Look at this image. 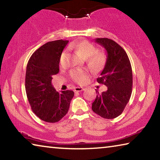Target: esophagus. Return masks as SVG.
<instances>
[{
    "instance_id": "1",
    "label": "esophagus",
    "mask_w": 160,
    "mask_h": 160,
    "mask_svg": "<svg viewBox=\"0 0 160 160\" xmlns=\"http://www.w3.org/2000/svg\"><path fill=\"white\" fill-rule=\"evenodd\" d=\"M74 90H75V92H81V91L85 90V88H80V87H77V88H75Z\"/></svg>"
}]
</instances>
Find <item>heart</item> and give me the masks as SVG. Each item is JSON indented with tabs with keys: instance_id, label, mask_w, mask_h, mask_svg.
I'll list each match as a JSON object with an SVG mask.
<instances>
[{
	"instance_id": "heart-1",
	"label": "heart",
	"mask_w": 160,
	"mask_h": 160,
	"mask_svg": "<svg viewBox=\"0 0 160 160\" xmlns=\"http://www.w3.org/2000/svg\"><path fill=\"white\" fill-rule=\"evenodd\" d=\"M70 48L74 49L84 58H86L88 66L94 71H99V70H102L106 64V53L103 51H97L95 46L90 42L88 41H82L79 43H75V44L70 46ZM67 51H63L60 57L61 66H64ZM70 78L77 84L85 85L89 80L90 73L86 70H74L70 72Z\"/></svg>"
}]
</instances>
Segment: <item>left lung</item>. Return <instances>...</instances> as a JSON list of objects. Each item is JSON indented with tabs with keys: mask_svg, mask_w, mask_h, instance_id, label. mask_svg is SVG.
<instances>
[{
	"mask_svg": "<svg viewBox=\"0 0 160 160\" xmlns=\"http://www.w3.org/2000/svg\"><path fill=\"white\" fill-rule=\"evenodd\" d=\"M97 44L107 52V62L97 81L106 85L107 90L99 94L92 105L94 113L107 119L121 115L132 93V68L125 50L116 42L108 38H97Z\"/></svg>",
	"mask_w": 160,
	"mask_h": 160,
	"instance_id": "8db88e82",
	"label": "left lung"
}]
</instances>
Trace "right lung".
<instances>
[{"label":"right lung","mask_w":160,"mask_h":160,"mask_svg":"<svg viewBox=\"0 0 160 160\" xmlns=\"http://www.w3.org/2000/svg\"><path fill=\"white\" fill-rule=\"evenodd\" d=\"M68 43L62 39L46 43L34 51L27 66L25 90L29 104L35 114L48 123L58 122L66 116L74 96L72 90L58 92L51 84Z\"/></svg>","instance_id":"add662e5"}]
</instances>
